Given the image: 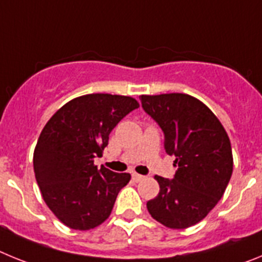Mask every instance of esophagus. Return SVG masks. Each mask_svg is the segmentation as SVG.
I'll return each instance as SVG.
<instances>
[{"mask_svg": "<svg viewBox=\"0 0 262 262\" xmlns=\"http://www.w3.org/2000/svg\"><path fill=\"white\" fill-rule=\"evenodd\" d=\"M133 178H134V181L139 182V181H142L143 178H144V176H142V174H138V173H133Z\"/></svg>", "mask_w": 262, "mask_h": 262, "instance_id": "1", "label": "esophagus"}]
</instances>
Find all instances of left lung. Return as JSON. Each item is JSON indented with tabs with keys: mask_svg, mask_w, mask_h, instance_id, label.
Here are the masks:
<instances>
[{
	"mask_svg": "<svg viewBox=\"0 0 262 262\" xmlns=\"http://www.w3.org/2000/svg\"><path fill=\"white\" fill-rule=\"evenodd\" d=\"M142 106L164 133L165 152L174 156L172 180L160 185L147 209L168 228L182 230L201 222L223 196L233 169L226 129L205 103L189 94L140 96Z\"/></svg>",
	"mask_w": 262,
	"mask_h": 262,
	"instance_id": "8db88e82",
	"label": "left lung"
}]
</instances>
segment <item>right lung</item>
<instances>
[{
    "label": "right lung",
    "mask_w": 262,
    "mask_h": 262,
    "mask_svg": "<svg viewBox=\"0 0 262 262\" xmlns=\"http://www.w3.org/2000/svg\"><path fill=\"white\" fill-rule=\"evenodd\" d=\"M136 99L113 94H86L72 99L52 115L34 151V172L43 200L61 223L86 231L107 219L129 173L94 165L108 135Z\"/></svg>",
    "instance_id": "1"
}]
</instances>
